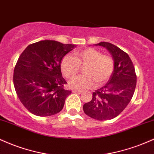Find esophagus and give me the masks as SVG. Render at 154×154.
<instances>
[{"label": "esophagus", "instance_id": "obj_1", "mask_svg": "<svg viewBox=\"0 0 154 154\" xmlns=\"http://www.w3.org/2000/svg\"><path fill=\"white\" fill-rule=\"evenodd\" d=\"M72 92L73 93H76V94H81V93L82 92V91L80 90H77V89H72Z\"/></svg>", "mask_w": 154, "mask_h": 154}]
</instances>
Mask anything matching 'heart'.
<instances>
[{
	"label": "heart",
	"mask_w": 154,
	"mask_h": 154,
	"mask_svg": "<svg viewBox=\"0 0 154 154\" xmlns=\"http://www.w3.org/2000/svg\"><path fill=\"white\" fill-rule=\"evenodd\" d=\"M74 57L66 55L60 63L63 75L72 79L84 66V75L72 79L70 82L71 87L78 89L90 88L94 85L100 86L109 80L114 71L115 63L109 55L102 54L100 51L93 48L79 50L74 52Z\"/></svg>",
	"instance_id": "obj_1"
}]
</instances>
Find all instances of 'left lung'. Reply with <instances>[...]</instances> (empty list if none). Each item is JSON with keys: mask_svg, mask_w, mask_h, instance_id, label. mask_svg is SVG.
I'll use <instances>...</instances> for the list:
<instances>
[{"mask_svg": "<svg viewBox=\"0 0 154 154\" xmlns=\"http://www.w3.org/2000/svg\"><path fill=\"white\" fill-rule=\"evenodd\" d=\"M96 45L110 51L114 60V71L104 86L93 92L92 99L83 109L91 118L106 121L116 118L129 104L135 90L137 75L132 60L123 50L108 42Z\"/></svg>", "mask_w": 154, "mask_h": 154, "instance_id": "1", "label": "left lung"}]
</instances>
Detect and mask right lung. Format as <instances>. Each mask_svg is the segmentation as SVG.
Segmentation results:
<instances>
[{
    "label": "right lung",
    "mask_w": 154,
    "mask_h": 154,
    "mask_svg": "<svg viewBox=\"0 0 154 154\" xmlns=\"http://www.w3.org/2000/svg\"><path fill=\"white\" fill-rule=\"evenodd\" d=\"M75 45L45 40L30 44L20 54L14 70L13 82L22 105L32 114L49 116L63 108L71 91L62 75V59Z\"/></svg>",
    "instance_id": "1"
}]
</instances>
